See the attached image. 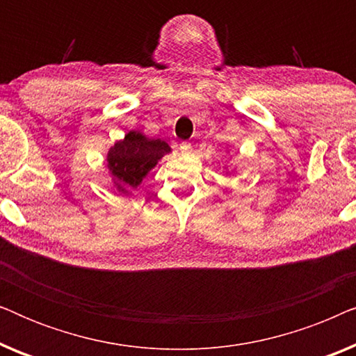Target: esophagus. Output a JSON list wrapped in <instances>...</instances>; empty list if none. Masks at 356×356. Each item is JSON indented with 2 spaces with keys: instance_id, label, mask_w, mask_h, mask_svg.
<instances>
[{
  "instance_id": "34e87169",
  "label": "esophagus",
  "mask_w": 356,
  "mask_h": 356,
  "mask_svg": "<svg viewBox=\"0 0 356 356\" xmlns=\"http://www.w3.org/2000/svg\"><path fill=\"white\" fill-rule=\"evenodd\" d=\"M179 150H181V154H189V152H191V144L181 143V144H179Z\"/></svg>"
}]
</instances>
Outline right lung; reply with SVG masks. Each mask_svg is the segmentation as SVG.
Returning a JSON list of instances; mask_svg holds the SVG:
<instances>
[{"mask_svg":"<svg viewBox=\"0 0 356 356\" xmlns=\"http://www.w3.org/2000/svg\"><path fill=\"white\" fill-rule=\"evenodd\" d=\"M172 152L162 139H150L140 131H129L121 140H116L106 154V168L113 184L121 194L129 196L131 191L143 183L159 160Z\"/></svg>","mask_w":356,"mask_h":356,"instance_id":"1","label":"right lung"}]
</instances>
